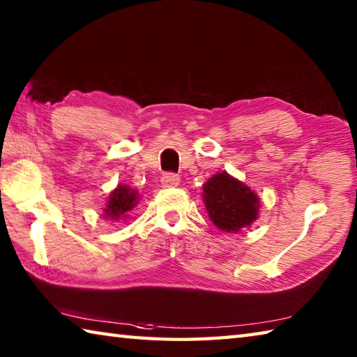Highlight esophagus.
<instances>
[{
  "instance_id": "esophagus-1",
  "label": "esophagus",
  "mask_w": 357,
  "mask_h": 357,
  "mask_svg": "<svg viewBox=\"0 0 357 357\" xmlns=\"http://www.w3.org/2000/svg\"><path fill=\"white\" fill-rule=\"evenodd\" d=\"M180 183V177L177 174H172V172H167L165 174L163 177H161V185L165 188H174Z\"/></svg>"
}]
</instances>
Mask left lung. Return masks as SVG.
<instances>
[{"mask_svg": "<svg viewBox=\"0 0 357 357\" xmlns=\"http://www.w3.org/2000/svg\"><path fill=\"white\" fill-rule=\"evenodd\" d=\"M204 202L213 224L228 233L252 225L261 206L257 194L225 171L208 178L204 185Z\"/></svg>", "mask_w": 357, "mask_h": 357, "instance_id": "1", "label": "left lung"}]
</instances>
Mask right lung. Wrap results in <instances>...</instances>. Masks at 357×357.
I'll return each instance as SVG.
<instances>
[{
    "label": "right lung",
    "mask_w": 357,
    "mask_h": 357,
    "mask_svg": "<svg viewBox=\"0 0 357 357\" xmlns=\"http://www.w3.org/2000/svg\"><path fill=\"white\" fill-rule=\"evenodd\" d=\"M138 204V191L132 190L127 185H118L115 190L110 192L109 200H107L104 208V218L112 220H119L127 218L132 208Z\"/></svg>",
    "instance_id": "right-lung-1"
}]
</instances>
